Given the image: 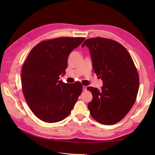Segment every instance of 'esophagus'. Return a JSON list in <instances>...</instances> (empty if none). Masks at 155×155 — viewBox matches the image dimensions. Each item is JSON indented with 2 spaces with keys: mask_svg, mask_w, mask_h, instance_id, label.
<instances>
[{
  "mask_svg": "<svg viewBox=\"0 0 155 155\" xmlns=\"http://www.w3.org/2000/svg\"><path fill=\"white\" fill-rule=\"evenodd\" d=\"M83 90L84 91H87V86H85V85H83Z\"/></svg>",
  "mask_w": 155,
  "mask_h": 155,
  "instance_id": "1",
  "label": "esophagus"
}]
</instances>
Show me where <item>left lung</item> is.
Masks as SVG:
<instances>
[{
	"instance_id": "8db88e82",
	"label": "left lung",
	"mask_w": 155,
	"mask_h": 155,
	"mask_svg": "<svg viewBox=\"0 0 155 155\" xmlns=\"http://www.w3.org/2000/svg\"><path fill=\"white\" fill-rule=\"evenodd\" d=\"M90 50L92 67L104 82L101 90L88 87L92 100L88 109L92 118L104 125L119 122L137 100L139 76L128 51L114 40L95 37L84 41Z\"/></svg>"
}]
</instances>
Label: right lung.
Here are the masks:
<instances>
[{
  "instance_id": "right-lung-1",
  "label": "right lung",
  "mask_w": 155,
  "mask_h": 155,
  "mask_svg": "<svg viewBox=\"0 0 155 155\" xmlns=\"http://www.w3.org/2000/svg\"><path fill=\"white\" fill-rule=\"evenodd\" d=\"M85 39L63 37L41 41L30 51L23 64V94L33 113L45 122L66 118L81 94L80 82L68 84L59 79L65 72L70 51Z\"/></svg>"
}]
</instances>
